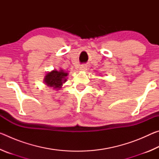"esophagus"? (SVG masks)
<instances>
[{"label":"esophagus","instance_id":"obj_1","mask_svg":"<svg viewBox=\"0 0 159 159\" xmlns=\"http://www.w3.org/2000/svg\"><path fill=\"white\" fill-rule=\"evenodd\" d=\"M86 68H87V66H86V64H82V65L80 66V70H85Z\"/></svg>","mask_w":159,"mask_h":159}]
</instances>
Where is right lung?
Listing matches in <instances>:
<instances>
[{
	"instance_id": "right-lung-1",
	"label": "right lung",
	"mask_w": 159,
	"mask_h": 159,
	"mask_svg": "<svg viewBox=\"0 0 159 159\" xmlns=\"http://www.w3.org/2000/svg\"><path fill=\"white\" fill-rule=\"evenodd\" d=\"M66 76L67 74L64 72L62 70L60 71H52L45 76L44 80L48 85L54 88H60L62 83L66 81Z\"/></svg>"
}]
</instances>
